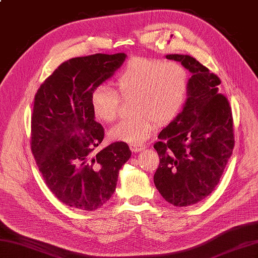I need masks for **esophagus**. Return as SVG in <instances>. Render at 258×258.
<instances>
[{
    "mask_svg": "<svg viewBox=\"0 0 258 258\" xmlns=\"http://www.w3.org/2000/svg\"><path fill=\"white\" fill-rule=\"evenodd\" d=\"M146 147L145 144H134V145H131V150L133 152H140V151H143Z\"/></svg>",
    "mask_w": 258,
    "mask_h": 258,
    "instance_id": "34e87169",
    "label": "esophagus"
}]
</instances>
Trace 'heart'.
Wrapping results in <instances>:
<instances>
[{
  "mask_svg": "<svg viewBox=\"0 0 258 258\" xmlns=\"http://www.w3.org/2000/svg\"><path fill=\"white\" fill-rule=\"evenodd\" d=\"M115 84L117 90L102 84L92 91V112L96 119L111 123L119 113V94L134 97L135 114L108 132L112 140L134 145L149 139L158 124H168L177 116L188 95L189 78L180 63L140 56L130 59L120 70Z\"/></svg>",
  "mask_w": 258,
  "mask_h": 258,
  "instance_id": "b5f03b06",
  "label": "heart"
}]
</instances>
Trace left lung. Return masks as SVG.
I'll return each mask as SVG.
<instances>
[{"label":"left lung","instance_id":"left-lung-1","mask_svg":"<svg viewBox=\"0 0 258 258\" xmlns=\"http://www.w3.org/2000/svg\"><path fill=\"white\" fill-rule=\"evenodd\" d=\"M166 58L180 62L193 75L182 113L154 144L160 156L154 183L165 201L184 207L204 200L220 183L235 144L233 114L226 96L218 93L216 74L189 55Z\"/></svg>","mask_w":258,"mask_h":258}]
</instances>
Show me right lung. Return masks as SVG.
Here are the masks:
<instances>
[{"label":"right lung","instance_id":"1","mask_svg":"<svg viewBox=\"0 0 258 258\" xmlns=\"http://www.w3.org/2000/svg\"><path fill=\"white\" fill-rule=\"evenodd\" d=\"M124 53L93 54L62 63L43 82L31 116V150L52 193L76 210L95 211L111 199L118 171L131 157L124 142L98 153L103 126L95 120L91 94L125 61Z\"/></svg>","mask_w":258,"mask_h":258}]
</instances>
